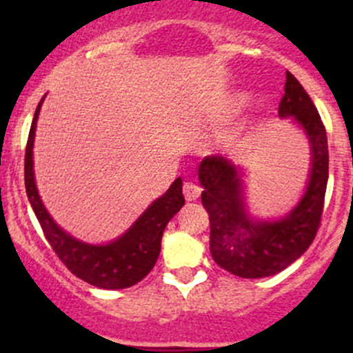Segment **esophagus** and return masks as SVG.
<instances>
[{"label":"esophagus","mask_w":353,"mask_h":353,"mask_svg":"<svg viewBox=\"0 0 353 353\" xmlns=\"http://www.w3.org/2000/svg\"><path fill=\"white\" fill-rule=\"evenodd\" d=\"M183 193H184V198H186L188 201H196V199L199 198V194H201V188L196 186L194 183H184Z\"/></svg>","instance_id":"34e87169"}]
</instances>
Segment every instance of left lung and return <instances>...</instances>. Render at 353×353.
Instances as JSON below:
<instances>
[{"instance_id": "1", "label": "left lung", "mask_w": 353, "mask_h": 353, "mask_svg": "<svg viewBox=\"0 0 353 353\" xmlns=\"http://www.w3.org/2000/svg\"><path fill=\"white\" fill-rule=\"evenodd\" d=\"M279 116L292 117L311 148L307 186L297 205L280 219H256L245 203L244 169L225 157L201 160V203L210 215V252L223 270L243 279H263L285 270L314 241L328 184L326 130L307 92L287 71Z\"/></svg>"}]
</instances>
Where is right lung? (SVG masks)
<instances>
[{
  "mask_svg": "<svg viewBox=\"0 0 353 353\" xmlns=\"http://www.w3.org/2000/svg\"><path fill=\"white\" fill-rule=\"evenodd\" d=\"M46 95L35 109L25 150V190L32 210L41 223L44 236L58 258L73 275L90 285L117 290L133 287L143 280L155 266L160 254V243L167 223L183 208V179L177 177L172 186L160 198H157L137 222L117 239L108 244H88L63 230L52 220L44 203L39 196L34 176V140L39 112Z\"/></svg>",
  "mask_w": 353,
  "mask_h": 353,
  "instance_id": "1",
  "label": "right lung"
}]
</instances>
